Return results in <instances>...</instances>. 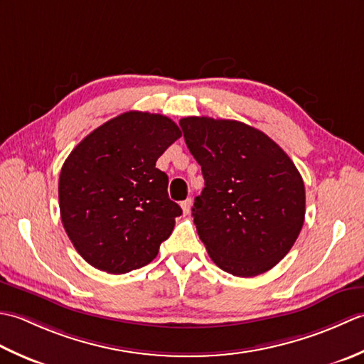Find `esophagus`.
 Masks as SVG:
<instances>
[{
    "instance_id": "1",
    "label": "esophagus",
    "mask_w": 364,
    "mask_h": 364,
    "mask_svg": "<svg viewBox=\"0 0 364 364\" xmlns=\"http://www.w3.org/2000/svg\"><path fill=\"white\" fill-rule=\"evenodd\" d=\"M181 207H182L183 213H185V215H188V213H190V210H191V199H190V198H188V199H185V201H182V203H181Z\"/></svg>"
}]
</instances>
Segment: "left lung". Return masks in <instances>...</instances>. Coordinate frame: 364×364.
<instances>
[{"mask_svg":"<svg viewBox=\"0 0 364 364\" xmlns=\"http://www.w3.org/2000/svg\"><path fill=\"white\" fill-rule=\"evenodd\" d=\"M179 124L203 169L204 188L191 215L212 261L242 278L273 269L305 221V183L294 161L239 121L190 116Z\"/></svg>","mask_w":364,"mask_h":364,"instance_id":"1","label":"left lung"}]
</instances>
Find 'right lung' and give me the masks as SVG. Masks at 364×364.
I'll list each match as a JSON object with an SVG mask.
<instances>
[{
    "instance_id": "right-lung-1",
    "label": "right lung",
    "mask_w": 364,
    "mask_h": 364,
    "mask_svg": "<svg viewBox=\"0 0 364 364\" xmlns=\"http://www.w3.org/2000/svg\"><path fill=\"white\" fill-rule=\"evenodd\" d=\"M182 136L163 114L127 111L81 141L59 174L65 232L87 264L121 275L149 264L171 235L182 209L155 168Z\"/></svg>"
}]
</instances>
